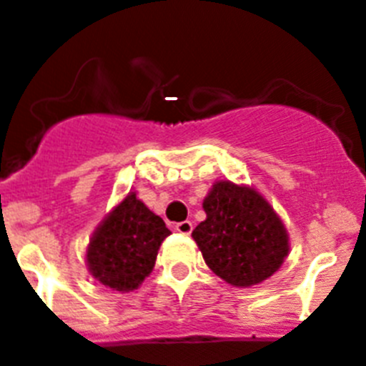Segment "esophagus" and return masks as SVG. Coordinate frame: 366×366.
Instances as JSON below:
<instances>
[{
	"instance_id": "obj_1",
	"label": "esophagus",
	"mask_w": 366,
	"mask_h": 366,
	"mask_svg": "<svg viewBox=\"0 0 366 366\" xmlns=\"http://www.w3.org/2000/svg\"><path fill=\"white\" fill-rule=\"evenodd\" d=\"M176 231L181 232V234H190L192 232V222L185 219V222L176 223Z\"/></svg>"
}]
</instances>
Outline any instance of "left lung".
I'll use <instances>...</instances> for the list:
<instances>
[{
  "label": "left lung",
  "mask_w": 366,
  "mask_h": 366,
  "mask_svg": "<svg viewBox=\"0 0 366 366\" xmlns=\"http://www.w3.org/2000/svg\"><path fill=\"white\" fill-rule=\"evenodd\" d=\"M207 218L192 231L205 264L219 279L249 287L269 279L290 253L282 219L262 194L216 181L203 199Z\"/></svg>",
  "instance_id": "obj_1"
}]
</instances>
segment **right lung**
<instances>
[{"mask_svg":"<svg viewBox=\"0 0 366 366\" xmlns=\"http://www.w3.org/2000/svg\"><path fill=\"white\" fill-rule=\"evenodd\" d=\"M170 231L130 192L93 232L86 251L89 273L115 292H134L152 273Z\"/></svg>","mask_w":366,"mask_h":366,"instance_id":"add662e5","label":"right lung"}]
</instances>
